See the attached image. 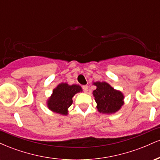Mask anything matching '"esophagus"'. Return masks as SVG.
I'll return each instance as SVG.
<instances>
[{
  "label": "esophagus",
  "mask_w": 160,
  "mask_h": 160,
  "mask_svg": "<svg viewBox=\"0 0 160 160\" xmlns=\"http://www.w3.org/2000/svg\"><path fill=\"white\" fill-rule=\"evenodd\" d=\"M82 89H83L85 92H88V86H82Z\"/></svg>",
  "instance_id": "esophagus-1"
}]
</instances>
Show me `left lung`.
<instances>
[{
	"mask_svg": "<svg viewBox=\"0 0 160 160\" xmlns=\"http://www.w3.org/2000/svg\"><path fill=\"white\" fill-rule=\"evenodd\" d=\"M96 89L92 92L99 113L113 114L121 109L124 104V95L115 89L107 82H93Z\"/></svg>",
	"mask_w": 160,
	"mask_h": 160,
	"instance_id": "left-lung-1",
	"label": "left lung"
}]
</instances>
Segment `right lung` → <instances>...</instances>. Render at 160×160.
<instances>
[{
	"instance_id": "1",
	"label": "right lung",
	"mask_w": 160,
	"mask_h": 160,
	"mask_svg": "<svg viewBox=\"0 0 160 160\" xmlns=\"http://www.w3.org/2000/svg\"><path fill=\"white\" fill-rule=\"evenodd\" d=\"M82 92L80 86L77 84L69 85L61 82L55 89L47 101V106L53 113L61 115L68 114V108L73 103L72 98L77 93Z\"/></svg>"
}]
</instances>
